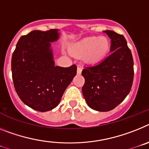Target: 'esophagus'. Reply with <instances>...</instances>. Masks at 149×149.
Masks as SVG:
<instances>
[{"label": "esophagus", "mask_w": 149, "mask_h": 149, "mask_svg": "<svg viewBox=\"0 0 149 149\" xmlns=\"http://www.w3.org/2000/svg\"><path fill=\"white\" fill-rule=\"evenodd\" d=\"M81 73H82V67L79 66V67H77V74L80 75Z\"/></svg>", "instance_id": "34e87169"}]
</instances>
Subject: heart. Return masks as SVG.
Instances as JSON below:
<instances>
[{"instance_id":"1","label":"heart","mask_w":149,"mask_h":149,"mask_svg":"<svg viewBox=\"0 0 149 149\" xmlns=\"http://www.w3.org/2000/svg\"><path fill=\"white\" fill-rule=\"evenodd\" d=\"M110 49V42L107 37H90L76 42L71 48L73 54L85 56L88 64H97L106 58Z\"/></svg>"}]
</instances>
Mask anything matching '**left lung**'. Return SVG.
I'll return each mask as SVG.
<instances>
[{
    "instance_id": "left-lung-1",
    "label": "left lung",
    "mask_w": 149,
    "mask_h": 149,
    "mask_svg": "<svg viewBox=\"0 0 149 149\" xmlns=\"http://www.w3.org/2000/svg\"><path fill=\"white\" fill-rule=\"evenodd\" d=\"M111 40L110 55L82 71L85 85L82 91L88 106L108 112L116 108L130 92L134 80V61L124 36L104 31Z\"/></svg>"
}]
</instances>
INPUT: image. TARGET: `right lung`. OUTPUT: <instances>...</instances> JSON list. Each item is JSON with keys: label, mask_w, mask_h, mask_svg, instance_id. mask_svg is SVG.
Segmentation results:
<instances>
[{"label": "right lung", "mask_w": 149, "mask_h": 149, "mask_svg": "<svg viewBox=\"0 0 149 149\" xmlns=\"http://www.w3.org/2000/svg\"><path fill=\"white\" fill-rule=\"evenodd\" d=\"M60 30L33 31L21 37L12 56L13 80L22 101L34 110L47 112L58 105L76 75V66H55L52 42Z\"/></svg>", "instance_id": "1"}]
</instances>
